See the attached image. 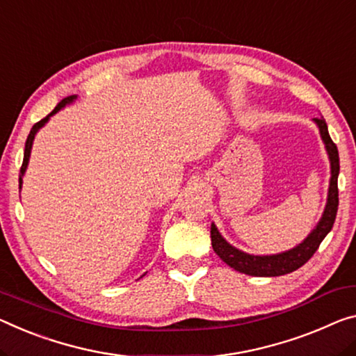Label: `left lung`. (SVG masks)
Listing matches in <instances>:
<instances>
[{"label": "left lung", "mask_w": 356, "mask_h": 356, "mask_svg": "<svg viewBox=\"0 0 356 356\" xmlns=\"http://www.w3.org/2000/svg\"><path fill=\"white\" fill-rule=\"evenodd\" d=\"M315 122L318 125L321 138L325 141L326 151L327 154H330L331 161L330 193H327V204L323 213V218H321L320 222L316 224V227L312 231L309 237L305 238L302 243L298 245L296 248L272 256H253L243 253V251H238L237 248H234L232 245H229L226 240L221 237V234L218 232L215 224H211V247L215 250V253L220 256L227 266H231L232 269L253 277H278L298 270L299 267H302L305 262L314 256V253L318 250L320 243L323 242L327 232L332 229L339 207V152L336 143L331 140L330 132H327V125L325 122V119L315 118Z\"/></svg>", "instance_id": "left-lung-1"}]
</instances>
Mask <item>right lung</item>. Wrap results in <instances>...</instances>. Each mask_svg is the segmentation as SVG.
Masks as SVG:
<instances>
[{
  "label": "right lung",
  "mask_w": 356,
  "mask_h": 356,
  "mask_svg": "<svg viewBox=\"0 0 356 356\" xmlns=\"http://www.w3.org/2000/svg\"><path fill=\"white\" fill-rule=\"evenodd\" d=\"M74 100V95H71V97H67V98H63L62 102L58 103V105L52 109V113L51 114H47V116L44 118V119H41L40 122H36L35 125H33L31 127V130H30V134H29V136H26V143H25V152H24V162H22V167H20V178H19V188H22V175L25 173V170H26V165H29V159H30V151H31V145H33V140H35V135H36V132L38 130H40L42 125H44L46 122H47V119L52 116V114H56L60 108H63L65 105H67V103H70V102H73Z\"/></svg>",
  "instance_id": "right-lung-1"
}]
</instances>
